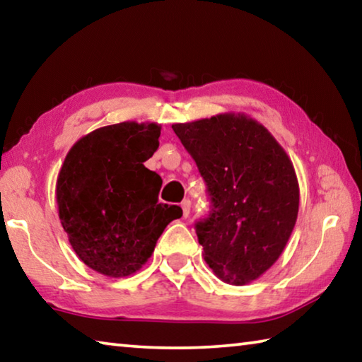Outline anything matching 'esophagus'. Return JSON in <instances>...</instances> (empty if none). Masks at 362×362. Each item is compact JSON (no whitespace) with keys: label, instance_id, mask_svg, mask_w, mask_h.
Returning a JSON list of instances; mask_svg holds the SVG:
<instances>
[{"label":"esophagus","instance_id":"esophagus-1","mask_svg":"<svg viewBox=\"0 0 362 362\" xmlns=\"http://www.w3.org/2000/svg\"><path fill=\"white\" fill-rule=\"evenodd\" d=\"M189 209H192V201L183 199L182 201V211H183V217H185V218L189 216Z\"/></svg>","mask_w":362,"mask_h":362}]
</instances>
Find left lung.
<instances>
[{"label": "left lung", "mask_w": 362, "mask_h": 362, "mask_svg": "<svg viewBox=\"0 0 362 362\" xmlns=\"http://www.w3.org/2000/svg\"><path fill=\"white\" fill-rule=\"evenodd\" d=\"M207 185L211 212L196 222L204 260L228 284L260 278L283 254L298 214L292 161L265 127L223 113L173 124Z\"/></svg>", "instance_id": "left-lung-1"}]
</instances>
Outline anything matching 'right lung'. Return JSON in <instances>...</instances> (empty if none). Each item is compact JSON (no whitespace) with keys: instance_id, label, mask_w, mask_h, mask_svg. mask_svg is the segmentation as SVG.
I'll use <instances>...</instances> for the list:
<instances>
[{"instance_id":"add662e5","label":"right lung","mask_w":362,"mask_h":362,"mask_svg":"<svg viewBox=\"0 0 362 362\" xmlns=\"http://www.w3.org/2000/svg\"><path fill=\"white\" fill-rule=\"evenodd\" d=\"M161 126L126 121L95 129L66 153L57 177L59 217L73 250L94 272L124 278L145 265L179 206L158 203L163 180L144 163Z\"/></svg>"}]
</instances>
